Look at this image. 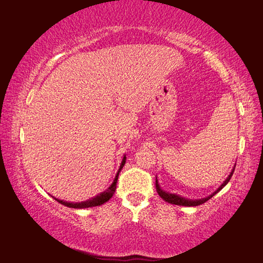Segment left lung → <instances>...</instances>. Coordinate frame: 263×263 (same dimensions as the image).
<instances>
[{"mask_svg":"<svg viewBox=\"0 0 263 263\" xmlns=\"http://www.w3.org/2000/svg\"><path fill=\"white\" fill-rule=\"evenodd\" d=\"M234 170L235 167L232 170V172H230L228 177H227V179L224 182H223L221 185L218 186V189L215 191V193H213L211 195L208 196V197H204V198H201V199H189V198H185V197H182V196L179 195H176V194H171V193H167V191H164L162 187H160L159 183H158V179H157L156 177V189H157V193H158V195L162 197L164 201L167 202V203H171V204H176V205H185V206H196V205H199V204H203V203H205L208 199H210L213 196L216 195L219 190H222L223 187H224L227 184H228V182L230 181V178H232V176L234 174Z\"/></svg>","mask_w":263,"mask_h":263,"instance_id":"8db88e82","label":"left lung"}]
</instances>
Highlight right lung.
I'll return each instance as SVG.
<instances>
[{
    "label": "right lung",
    "instance_id": "1",
    "mask_svg": "<svg viewBox=\"0 0 263 263\" xmlns=\"http://www.w3.org/2000/svg\"><path fill=\"white\" fill-rule=\"evenodd\" d=\"M125 162H126V157L124 156L123 160H121L120 163V166H119V170L117 172L115 179H113V183L109 185L106 190L104 191V193H100L99 195L94 196V197L87 199V201H84V202H66V201H62V199H59L54 197L55 201H58L59 203H61V204H64L66 206H69V208H74V209H84V208H91V206H98V205H101L104 204V203H106L109 198L112 197L113 195L116 193V189H117V181H118V176H119V172L123 169V166L125 165Z\"/></svg>",
    "mask_w": 263,
    "mask_h": 263
}]
</instances>
